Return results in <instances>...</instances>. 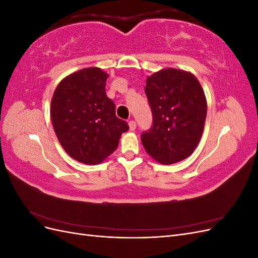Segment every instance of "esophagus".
<instances>
[{"instance_id": "1", "label": "esophagus", "mask_w": 258, "mask_h": 258, "mask_svg": "<svg viewBox=\"0 0 258 258\" xmlns=\"http://www.w3.org/2000/svg\"><path fill=\"white\" fill-rule=\"evenodd\" d=\"M136 128H137L136 121H135V120H130V121H129V129H130V131H135Z\"/></svg>"}]
</instances>
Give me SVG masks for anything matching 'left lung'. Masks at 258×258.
I'll return each mask as SVG.
<instances>
[{
	"label": "left lung",
	"instance_id": "obj_1",
	"mask_svg": "<svg viewBox=\"0 0 258 258\" xmlns=\"http://www.w3.org/2000/svg\"><path fill=\"white\" fill-rule=\"evenodd\" d=\"M145 93L153 113V127L141 136L146 153L161 165L186 159L204 132L207 99L197 77L173 68L147 77Z\"/></svg>",
	"mask_w": 258,
	"mask_h": 258
}]
</instances>
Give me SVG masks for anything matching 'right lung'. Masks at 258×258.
Wrapping results in <instances>:
<instances>
[{
  "label": "right lung",
  "mask_w": 258,
  "mask_h": 258,
  "mask_svg": "<svg viewBox=\"0 0 258 258\" xmlns=\"http://www.w3.org/2000/svg\"><path fill=\"white\" fill-rule=\"evenodd\" d=\"M107 77L100 68L82 69L66 76L51 98L50 117L59 142L70 157L85 165L102 162L129 130L106 96Z\"/></svg>",
  "instance_id": "obj_1"
}]
</instances>
